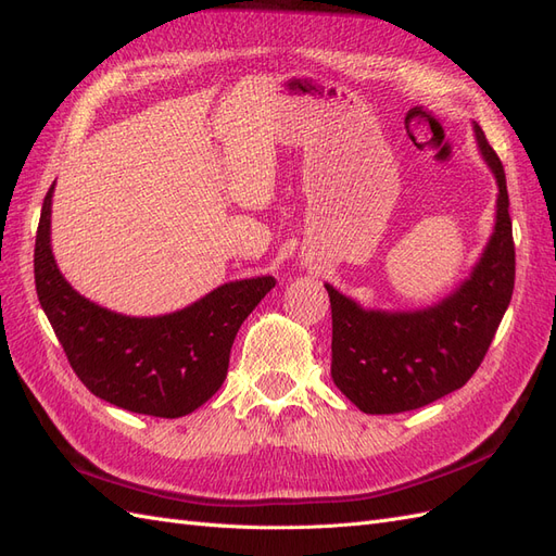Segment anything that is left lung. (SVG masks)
<instances>
[{"mask_svg": "<svg viewBox=\"0 0 556 556\" xmlns=\"http://www.w3.org/2000/svg\"><path fill=\"white\" fill-rule=\"evenodd\" d=\"M475 137L498 184L496 226L480 263L438 305L417 312L363 309L326 283L336 387L366 415L417 409L462 389L480 368L515 289L510 200L501 157L480 125Z\"/></svg>", "mask_w": 556, "mask_h": 556, "instance_id": "left-lung-1", "label": "left lung"}]
</instances>
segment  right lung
Returning <instances> with one entry per match:
<instances>
[{"instance_id":"right-lung-1","label":"right lung","mask_w":556,"mask_h":556,"mask_svg":"<svg viewBox=\"0 0 556 556\" xmlns=\"http://www.w3.org/2000/svg\"><path fill=\"white\" fill-rule=\"evenodd\" d=\"M43 198L35 244L39 303L76 377L98 399L137 415L177 419L224 384L237 330L275 287V277L224 283L163 316H125L76 293L51 251V198Z\"/></svg>"}]
</instances>
